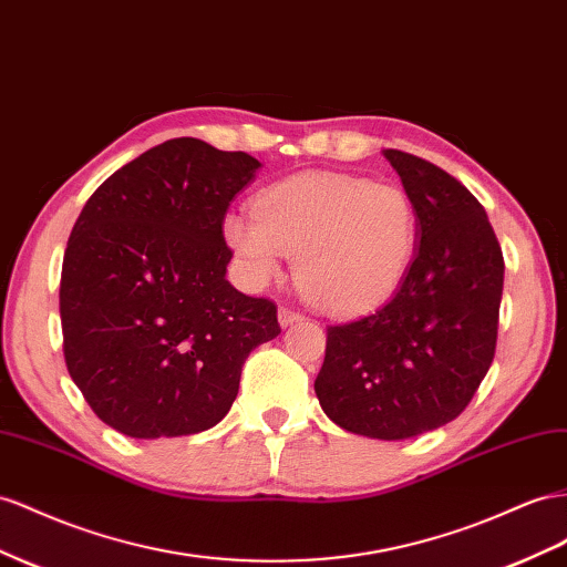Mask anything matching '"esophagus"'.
Masks as SVG:
<instances>
[{"label":"esophagus","instance_id":"1","mask_svg":"<svg viewBox=\"0 0 567 567\" xmlns=\"http://www.w3.org/2000/svg\"><path fill=\"white\" fill-rule=\"evenodd\" d=\"M305 317L300 315V312H296V310H290V308H279V321H281V327H290V324H296V321H302Z\"/></svg>","mask_w":567,"mask_h":567}]
</instances>
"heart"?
<instances>
[{
    "label": "heart",
    "mask_w": 567,
    "mask_h": 567,
    "mask_svg": "<svg viewBox=\"0 0 567 567\" xmlns=\"http://www.w3.org/2000/svg\"><path fill=\"white\" fill-rule=\"evenodd\" d=\"M224 238L255 284L284 274L336 317L379 308L415 255L417 217L403 188L339 174H302L257 195L255 217L228 214Z\"/></svg>",
    "instance_id": "heart-1"
}]
</instances>
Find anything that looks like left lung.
Wrapping results in <instances>:
<instances>
[{"label":"left lung","mask_w":567,"mask_h":567,"mask_svg":"<svg viewBox=\"0 0 567 567\" xmlns=\"http://www.w3.org/2000/svg\"><path fill=\"white\" fill-rule=\"evenodd\" d=\"M415 207V259L372 315L327 329L315 393L346 432L398 441L455 420L496 353L503 252L484 207L432 162L384 150Z\"/></svg>","instance_id":"obj_1"}]
</instances>
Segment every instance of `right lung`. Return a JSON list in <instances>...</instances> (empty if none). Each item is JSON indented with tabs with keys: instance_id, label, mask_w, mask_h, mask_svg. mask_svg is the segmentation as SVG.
<instances>
[{
	"instance_id": "right-lung-1",
	"label": "right lung",
	"mask_w": 567,
	"mask_h": 567,
	"mask_svg": "<svg viewBox=\"0 0 567 567\" xmlns=\"http://www.w3.org/2000/svg\"><path fill=\"white\" fill-rule=\"evenodd\" d=\"M259 166L174 137L121 166L75 219L59 286L64 358L112 430H209L236 401L243 362L281 333L277 305L226 281V209Z\"/></svg>"
}]
</instances>
